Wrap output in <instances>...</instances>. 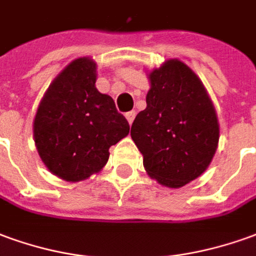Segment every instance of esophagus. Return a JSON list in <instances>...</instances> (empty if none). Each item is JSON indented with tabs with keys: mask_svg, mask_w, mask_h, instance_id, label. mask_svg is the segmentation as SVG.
Returning a JSON list of instances; mask_svg holds the SVG:
<instances>
[{
	"mask_svg": "<svg viewBox=\"0 0 256 256\" xmlns=\"http://www.w3.org/2000/svg\"><path fill=\"white\" fill-rule=\"evenodd\" d=\"M134 118H136V110H130V112H126V119H128V122L132 124L134 120Z\"/></svg>",
	"mask_w": 256,
	"mask_h": 256,
	"instance_id": "34e87169",
	"label": "esophagus"
}]
</instances>
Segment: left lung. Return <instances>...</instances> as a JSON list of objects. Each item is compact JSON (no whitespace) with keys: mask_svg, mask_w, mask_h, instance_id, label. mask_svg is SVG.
<instances>
[{"mask_svg":"<svg viewBox=\"0 0 256 256\" xmlns=\"http://www.w3.org/2000/svg\"><path fill=\"white\" fill-rule=\"evenodd\" d=\"M146 108L130 136L151 178L178 188L205 172L219 141V123L205 87L187 65L165 62L150 73Z\"/></svg>","mask_w":256,"mask_h":256,"instance_id":"left-lung-1","label":"left lung"}]
</instances>
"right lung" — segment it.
I'll list each match as a JSON object with an SVG mask.
<instances>
[{
    "mask_svg": "<svg viewBox=\"0 0 256 256\" xmlns=\"http://www.w3.org/2000/svg\"><path fill=\"white\" fill-rule=\"evenodd\" d=\"M97 66L78 58L48 87L36 114L34 142L50 172L66 182L97 173L130 130L114 100L96 88Z\"/></svg>",
    "mask_w": 256,
    "mask_h": 256,
    "instance_id": "add662e5",
    "label": "right lung"
}]
</instances>
